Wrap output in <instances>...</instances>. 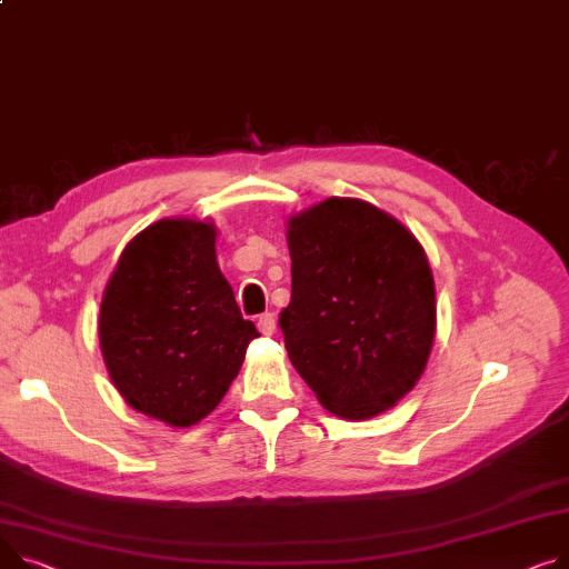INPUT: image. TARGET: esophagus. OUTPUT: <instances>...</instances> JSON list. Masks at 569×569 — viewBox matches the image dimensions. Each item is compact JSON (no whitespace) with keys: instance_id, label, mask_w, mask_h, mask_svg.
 I'll return each instance as SVG.
<instances>
[{"instance_id":"34e87169","label":"esophagus","mask_w":569,"mask_h":569,"mask_svg":"<svg viewBox=\"0 0 569 569\" xmlns=\"http://www.w3.org/2000/svg\"><path fill=\"white\" fill-rule=\"evenodd\" d=\"M258 331H260L262 336H272V333L277 331V318H274L272 313H262V316L258 318Z\"/></svg>"}]
</instances>
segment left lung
I'll list each match as a JSON object with an SVG mask.
<instances>
[{"mask_svg": "<svg viewBox=\"0 0 569 569\" xmlns=\"http://www.w3.org/2000/svg\"><path fill=\"white\" fill-rule=\"evenodd\" d=\"M292 297L279 325L320 405L366 421L421 380L435 331V279L411 231L372 203L331 197L288 219Z\"/></svg>", "mask_w": 569, "mask_h": 569, "instance_id": "1", "label": "left lung"}]
</instances>
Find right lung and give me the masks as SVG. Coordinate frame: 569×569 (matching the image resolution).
Returning a JSON list of instances; mask_svg holds the SVG:
<instances>
[{"mask_svg": "<svg viewBox=\"0 0 569 569\" xmlns=\"http://www.w3.org/2000/svg\"><path fill=\"white\" fill-rule=\"evenodd\" d=\"M214 242L212 221L150 223L126 244L100 301V350L113 387L171 428L206 419L260 336L238 309Z\"/></svg>", "mask_w": 569, "mask_h": 569, "instance_id": "1", "label": "right lung"}]
</instances>
